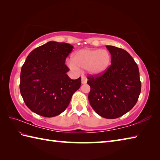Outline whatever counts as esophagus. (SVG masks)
<instances>
[{
    "label": "esophagus",
    "mask_w": 160,
    "mask_h": 160,
    "mask_svg": "<svg viewBox=\"0 0 160 160\" xmlns=\"http://www.w3.org/2000/svg\"><path fill=\"white\" fill-rule=\"evenodd\" d=\"M87 81H88V79H86V78L84 77H82V78H81V83H82V84L86 83Z\"/></svg>",
    "instance_id": "obj_1"
}]
</instances>
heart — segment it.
<instances>
[{"mask_svg": "<svg viewBox=\"0 0 160 160\" xmlns=\"http://www.w3.org/2000/svg\"><path fill=\"white\" fill-rule=\"evenodd\" d=\"M111 62V53L106 49L85 48L74 53L68 66L74 71L86 69L91 75H100L107 71Z\"/></svg>", "mask_w": 160, "mask_h": 160, "instance_id": "1", "label": "heart"}]
</instances>
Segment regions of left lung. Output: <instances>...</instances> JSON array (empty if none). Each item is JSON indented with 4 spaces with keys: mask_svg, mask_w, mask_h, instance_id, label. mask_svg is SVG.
Masks as SVG:
<instances>
[{
    "mask_svg": "<svg viewBox=\"0 0 160 160\" xmlns=\"http://www.w3.org/2000/svg\"><path fill=\"white\" fill-rule=\"evenodd\" d=\"M112 55L111 66L100 75L88 77V99L97 114L108 119L119 118L136 104L141 92L139 69L124 49L106 46Z\"/></svg>",
    "mask_w": 160,
    "mask_h": 160,
    "instance_id": "1",
    "label": "left lung"
}]
</instances>
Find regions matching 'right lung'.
<instances>
[{
	"label": "right lung",
	"instance_id": "add662e5",
	"mask_svg": "<svg viewBox=\"0 0 160 160\" xmlns=\"http://www.w3.org/2000/svg\"><path fill=\"white\" fill-rule=\"evenodd\" d=\"M73 47L51 41L32 51L21 69L20 90L32 112L54 117L68 107L72 94L81 86V78L71 79L66 59Z\"/></svg>",
	"mask_w": 160,
	"mask_h": 160
}]
</instances>
